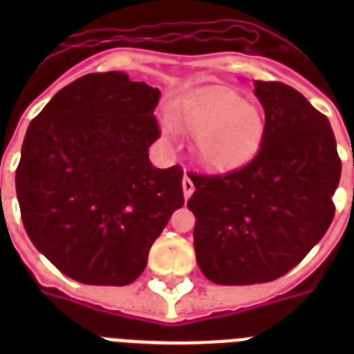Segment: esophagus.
<instances>
[{"instance_id": "1", "label": "esophagus", "mask_w": 354, "mask_h": 354, "mask_svg": "<svg viewBox=\"0 0 354 354\" xmlns=\"http://www.w3.org/2000/svg\"><path fill=\"white\" fill-rule=\"evenodd\" d=\"M182 187H183V196H185V200L191 198V194H193V191H194V183H193V180L189 178L187 172H185V176H183V180H182Z\"/></svg>"}]
</instances>
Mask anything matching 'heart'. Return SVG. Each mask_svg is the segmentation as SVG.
Masks as SVG:
<instances>
[{"mask_svg":"<svg viewBox=\"0 0 354 354\" xmlns=\"http://www.w3.org/2000/svg\"><path fill=\"white\" fill-rule=\"evenodd\" d=\"M178 119L196 136V158L215 172L244 165L264 136L263 112L226 88H207L189 95Z\"/></svg>","mask_w":354,"mask_h":354,"instance_id":"b5f03b06","label":"heart"}]
</instances>
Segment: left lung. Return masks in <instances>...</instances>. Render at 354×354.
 <instances>
[{
    "label": "left lung",
    "instance_id": "1",
    "mask_svg": "<svg viewBox=\"0 0 354 354\" xmlns=\"http://www.w3.org/2000/svg\"><path fill=\"white\" fill-rule=\"evenodd\" d=\"M253 86L266 119L255 158L221 176L189 174L196 263L216 285L285 275L322 241L335 216L342 161L329 119L290 86Z\"/></svg>",
    "mask_w": 354,
    "mask_h": 354
}]
</instances>
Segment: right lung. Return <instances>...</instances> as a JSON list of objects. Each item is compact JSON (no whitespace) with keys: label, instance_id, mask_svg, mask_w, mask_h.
<instances>
[{"label":"right lung","instance_id":"right-lung-1","mask_svg":"<svg viewBox=\"0 0 354 354\" xmlns=\"http://www.w3.org/2000/svg\"><path fill=\"white\" fill-rule=\"evenodd\" d=\"M160 97L122 71L90 73L27 128L16 169L21 221L36 250L71 279L130 285L183 205L182 169L149 160Z\"/></svg>","mask_w":354,"mask_h":354}]
</instances>
